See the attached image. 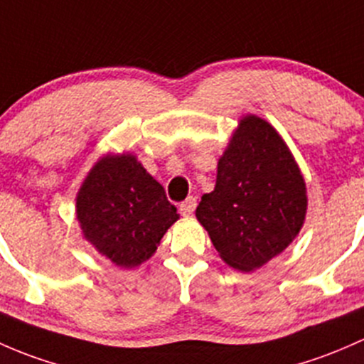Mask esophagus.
<instances>
[{"mask_svg": "<svg viewBox=\"0 0 364 364\" xmlns=\"http://www.w3.org/2000/svg\"><path fill=\"white\" fill-rule=\"evenodd\" d=\"M196 198L194 196H189L187 198L186 201H182L181 207H178V210H181L182 215H193L194 210H196Z\"/></svg>", "mask_w": 364, "mask_h": 364, "instance_id": "esophagus-1", "label": "esophagus"}]
</instances>
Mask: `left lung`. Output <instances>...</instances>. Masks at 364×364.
<instances>
[{
  "mask_svg": "<svg viewBox=\"0 0 364 364\" xmlns=\"http://www.w3.org/2000/svg\"><path fill=\"white\" fill-rule=\"evenodd\" d=\"M305 212V181L280 134L256 115L240 121L215 189L196 208L220 257L242 272L259 268L293 242Z\"/></svg>",
  "mask_w": 364,
  "mask_h": 364,
  "instance_id": "1",
  "label": "left lung"
}]
</instances>
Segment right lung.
<instances>
[{
  "label": "right lung",
  "instance_id": "right-lung-1",
  "mask_svg": "<svg viewBox=\"0 0 364 364\" xmlns=\"http://www.w3.org/2000/svg\"><path fill=\"white\" fill-rule=\"evenodd\" d=\"M77 219L100 254L129 268L156 252L178 213L136 157L122 154L92 168L78 191Z\"/></svg>",
  "mask_w": 364,
  "mask_h": 364
}]
</instances>
